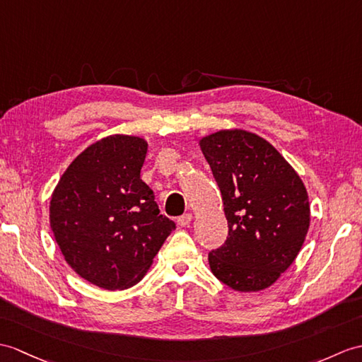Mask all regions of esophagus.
I'll list each match as a JSON object with an SVG mask.
<instances>
[{
	"mask_svg": "<svg viewBox=\"0 0 362 362\" xmlns=\"http://www.w3.org/2000/svg\"><path fill=\"white\" fill-rule=\"evenodd\" d=\"M191 221H192V214L187 213V214H183V216L179 217V219H177V225H179V226H189V225H191Z\"/></svg>",
	"mask_w": 362,
	"mask_h": 362,
	"instance_id": "obj_1",
	"label": "esophagus"
}]
</instances>
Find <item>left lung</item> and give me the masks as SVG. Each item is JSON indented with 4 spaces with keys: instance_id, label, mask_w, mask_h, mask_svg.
I'll list each match as a JSON object with an SVG mask.
<instances>
[{
    "instance_id": "8db88e82",
    "label": "left lung",
    "mask_w": 362,
    "mask_h": 362,
    "mask_svg": "<svg viewBox=\"0 0 362 362\" xmlns=\"http://www.w3.org/2000/svg\"><path fill=\"white\" fill-rule=\"evenodd\" d=\"M219 185L228 238L208 255L213 274L230 288L260 291L295 262L310 226L304 182L272 143L245 129L199 140Z\"/></svg>"
}]
</instances>
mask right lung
Instances as JSON below:
<instances>
[{"instance_id":"1","label":"right lung","mask_w":362,"mask_h":362,"mask_svg":"<svg viewBox=\"0 0 362 362\" xmlns=\"http://www.w3.org/2000/svg\"><path fill=\"white\" fill-rule=\"evenodd\" d=\"M148 141L114 134L92 143L58 180L49 222L64 260L103 290L143 279L175 223L140 179Z\"/></svg>"}]
</instances>
